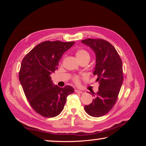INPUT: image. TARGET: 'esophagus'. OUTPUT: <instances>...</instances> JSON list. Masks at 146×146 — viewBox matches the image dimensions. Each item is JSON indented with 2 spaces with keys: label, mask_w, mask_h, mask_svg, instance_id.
I'll return each mask as SVG.
<instances>
[{
  "label": "esophagus",
  "mask_w": 146,
  "mask_h": 146,
  "mask_svg": "<svg viewBox=\"0 0 146 146\" xmlns=\"http://www.w3.org/2000/svg\"><path fill=\"white\" fill-rule=\"evenodd\" d=\"M75 93H82V91H80V90H75Z\"/></svg>",
  "instance_id": "obj_1"
}]
</instances>
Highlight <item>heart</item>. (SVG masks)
Wrapping results in <instances>:
<instances>
[{"instance_id": "obj_1", "label": "heart", "mask_w": 146, "mask_h": 146, "mask_svg": "<svg viewBox=\"0 0 146 146\" xmlns=\"http://www.w3.org/2000/svg\"><path fill=\"white\" fill-rule=\"evenodd\" d=\"M75 55H76V57L77 58V59L79 61L84 58H90V54H89V53L87 51L84 50V49H78V50L76 51ZM73 80L75 81V83L76 84L79 83V78L78 76H75Z\"/></svg>"}]
</instances>
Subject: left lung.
<instances>
[{
  "mask_svg": "<svg viewBox=\"0 0 146 146\" xmlns=\"http://www.w3.org/2000/svg\"><path fill=\"white\" fill-rule=\"evenodd\" d=\"M95 54L96 64L94 75L99 83L95 98L90 105L85 106L86 112L91 117L106 115L115 105L123 82L122 62L112 44L103 39L87 38L81 41Z\"/></svg>",
  "mask_w": 146,
  "mask_h": 146,
  "instance_id": "1",
  "label": "left lung"
}]
</instances>
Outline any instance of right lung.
Segmentation results:
<instances>
[{
    "instance_id": "1",
    "label": "right lung",
    "mask_w": 146,
    "mask_h": 146,
    "mask_svg": "<svg viewBox=\"0 0 146 146\" xmlns=\"http://www.w3.org/2000/svg\"><path fill=\"white\" fill-rule=\"evenodd\" d=\"M75 42L45 41L24 56L19 80L32 108L44 117H55L63 110L67 97L74 92L70 86L61 88L51 80L63 54Z\"/></svg>"
}]
</instances>
